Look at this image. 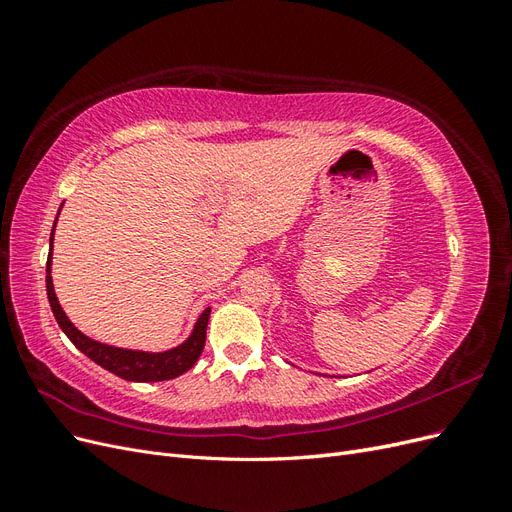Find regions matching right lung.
Returning <instances> with one entry per match:
<instances>
[{
    "label": "right lung",
    "instance_id": "add662e5",
    "mask_svg": "<svg viewBox=\"0 0 512 512\" xmlns=\"http://www.w3.org/2000/svg\"><path fill=\"white\" fill-rule=\"evenodd\" d=\"M61 211V207H59ZM59 218V213H57ZM57 218L51 230V252L49 260H46V294H49V303L53 309V316L59 324V329L68 335L70 342L79 348L85 356H89L91 361L98 363L100 367L108 369L111 374L130 380V382H162V380H173L185 371L192 369L194 363L198 361L200 352L205 348V337H207V322L211 307H207L203 314L198 316L194 329L190 337L181 342L179 346L164 350V352H145V350H130V348H117V346H108L102 342H96V339L87 337L79 329L74 327L70 318L66 316L64 307L59 305L57 294L53 288V277H51V265H53V235H55V226Z\"/></svg>",
    "mask_w": 512,
    "mask_h": 512
}]
</instances>
